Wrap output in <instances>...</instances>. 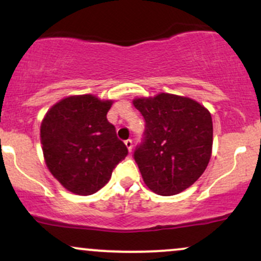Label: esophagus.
<instances>
[{"label": "esophagus", "instance_id": "obj_1", "mask_svg": "<svg viewBox=\"0 0 261 261\" xmlns=\"http://www.w3.org/2000/svg\"><path fill=\"white\" fill-rule=\"evenodd\" d=\"M125 146H126V148L128 149V152L133 151V141L126 140V141H125Z\"/></svg>", "mask_w": 261, "mask_h": 261}]
</instances>
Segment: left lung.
<instances>
[{
	"instance_id": "8db88e82",
	"label": "left lung",
	"mask_w": 261,
	"mask_h": 261,
	"mask_svg": "<svg viewBox=\"0 0 261 261\" xmlns=\"http://www.w3.org/2000/svg\"><path fill=\"white\" fill-rule=\"evenodd\" d=\"M133 103L146 121L143 142L134 152L143 181L158 195L181 193L201 176L211 158V114L196 100L169 93Z\"/></svg>"
}]
</instances>
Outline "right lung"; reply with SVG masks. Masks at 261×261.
<instances>
[{
    "instance_id": "add662e5",
    "label": "right lung",
    "mask_w": 261,
    "mask_h": 261,
    "mask_svg": "<svg viewBox=\"0 0 261 261\" xmlns=\"http://www.w3.org/2000/svg\"><path fill=\"white\" fill-rule=\"evenodd\" d=\"M112 104L92 94L70 95L50 108L41 121L45 163L71 193H97L127 155L126 146L107 119Z\"/></svg>"
}]
</instances>
